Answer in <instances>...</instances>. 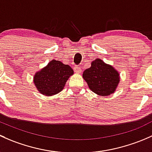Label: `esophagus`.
I'll list each match as a JSON object with an SVG mask.
<instances>
[{
  "mask_svg": "<svg viewBox=\"0 0 152 152\" xmlns=\"http://www.w3.org/2000/svg\"><path fill=\"white\" fill-rule=\"evenodd\" d=\"M74 70H75V72L76 73H80L81 72V69L80 68V67H78V66L75 67Z\"/></svg>",
  "mask_w": 152,
  "mask_h": 152,
  "instance_id": "esophagus-1",
  "label": "esophagus"
}]
</instances>
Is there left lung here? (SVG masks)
Wrapping results in <instances>:
<instances>
[{
    "instance_id": "8db88e82",
    "label": "left lung",
    "mask_w": 152,
    "mask_h": 152,
    "mask_svg": "<svg viewBox=\"0 0 152 152\" xmlns=\"http://www.w3.org/2000/svg\"><path fill=\"white\" fill-rule=\"evenodd\" d=\"M83 78L90 90L99 96H107L116 90L120 82V74L112 65L96 58L91 62L90 68L83 72Z\"/></svg>"
}]
</instances>
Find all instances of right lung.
Masks as SVG:
<instances>
[{"label":"right lung","mask_w":152,"mask_h":152,"mask_svg":"<svg viewBox=\"0 0 152 152\" xmlns=\"http://www.w3.org/2000/svg\"><path fill=\"white\" fill-rule=\"evenodd\" d=\"M73 74L71 66L53 59L34 74L33 81L40 94L53 96L64 88L66 83Z\"/></svg>","instance_id":"right-lung-1"}]
</instances>
